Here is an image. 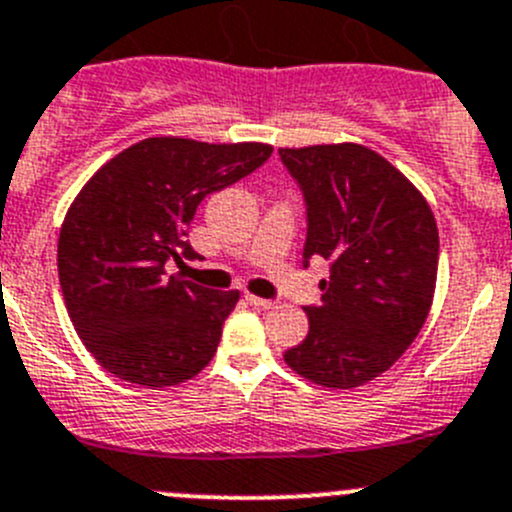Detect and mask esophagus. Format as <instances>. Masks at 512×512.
<instances>
[{"label":"esophagus","instance_id":"34e87169","mask_svg":"<svg viewBox=\"0 0 512 512\" xmlns=\"http://www.w3.org/2000/svg\"><path fill=\"white\" fill-rule=\"evenodd\" d=\"M245 298H247V303H250V305H255V308H265V310H270V308H275V305H278V303H275V300L257 298V295H250V293H247Z\"/></svg>","mask_w":512,"mask_h":512}]
</instances>
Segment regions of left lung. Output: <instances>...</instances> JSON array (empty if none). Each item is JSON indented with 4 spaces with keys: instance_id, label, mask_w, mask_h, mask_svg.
<instances>
[{
    "instance_id": "1",
    "label": "left lung",
    "mask_w": 512,
    "mask_h": 512,
    "mask_svg": "<svg viewBox=\"0 0 512 512\" xmlns=\"http://www.w3.org/2000/svg\"><path fill=\"white\" fill-rule=\"evenodd\" d=\"M305 199L310 257L331 262L310 331L285 364L313 384L353 389L384 374L427 321L439 262L434 214L417 186L358 143L280 148Z\"/></svg>"
}]
</instances>
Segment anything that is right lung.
I'll use <instances>...</instances> for the list:
<instances>
[{
  "mask_svg": "<svg viewBox=\"0 0 512 512\" xmlns=\"http://www.w3.org/2000/svg\"><path fill=\"white\" fill-rule=\"evenodd\" d=\"M270 154L267 143L146 138L83 186L62 222L57 272L70 321L105 371L164 389L212 361L240 293L202 288L166 267L194 255L186 227L202 199Z\"/></svg>",
  "mask_w": 512,
  "mask_h": 512,
  "instance_id": "right-lung-1",
  "label": "right lung"
}]
</instances>
